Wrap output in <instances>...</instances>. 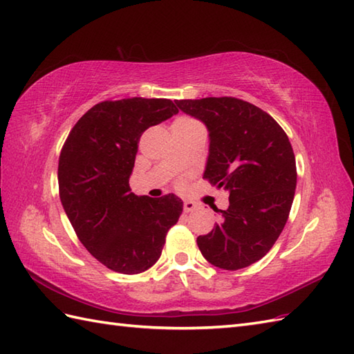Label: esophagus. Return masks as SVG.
Wrapping results in <instances>:
<instances>
[{"label": "esophagus", "instance_id": "esophagus-1", "mask_svg": "<svg viewBox=\"0 0 354 354\" xmlns=\"http://www.w3.org/2000/svg\"><path fill=\"white\" fill-rule=\"evenodd\" d=\"M199 207L192 201H184V213H193L196 212Z\"/></svg>", "mask_w": 354, "mask_h": 354}]
</instances>
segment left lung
I'll use <instances>...</instances> for the list:
<instances>
[{
	"instance_id": "1",
	"label": "left lung",
	"mask_w": 354,
	"mask_h": 354,
	"mask_svg": "<svg viewBox=\"0 0 354 354\" xmlns=\"http://www.w3.org/2000/svg\"><path fill=\"white\" fill-rule=\"evenodd\" d=\"M178 108L204 122L209 155L204 178L227 190L221 222L198 237L212 265L237 270L270 251L290 213L297 187L295 155L288 135L268 112L236 97L179 100Z\"/></svg>"
}]
</instances>
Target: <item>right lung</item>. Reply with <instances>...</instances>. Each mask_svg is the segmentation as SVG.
I'll list each match as a JSON object with an SVG mask.
<instances>
[{"label":"right lung","mask_w":354,"mask_h":354,"mask_svg":"<svg viewBox=\"0 0 354 354\" xmlns=\"http://www.w3.org/2000/svg\"><path fill=\"white\" fill-rule=\"evenodd\" d=\"M175 114L169 99L104 100L80 117L64 142L57 167L64 209L82 245L114 272L153 266L183 213L175 194L153 199L129 187L142 132Z\"/></svg>","instance_id":"obj_1"}]
</instances>
